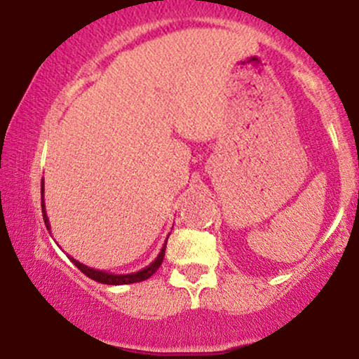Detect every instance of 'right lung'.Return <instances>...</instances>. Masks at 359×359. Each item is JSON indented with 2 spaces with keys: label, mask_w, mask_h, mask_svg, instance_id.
<instances>
[{
  "label": "right lung",
  "mask_w": 359,
  "mask_h": 359,
  "mask_svg": "<svg viewBox=\"0 0 359 359\" xmlns=\"http://www.w3.org/2000/svg\"><path fill=\"white\" fill-rule=\"evenodd\" d=\"M41 194H42V215H43V222H46V227L48 232H50V222H48V217H47V210H46V203H43V180H42V184H41ZM166 242H168V237H166L163 247H161L158 257H156L154 262H151L149 266H145L144 269H139V271L135 273H127V274H114V273H107V271H102V269H95V268H90L86 266V264H83L75 259L70 255H67L68 258H70V262L75 264V266L80 269L83 274H86L88 278L95 279L96 283H101V284H109V286H121V284H132V283H140V281H145V279H149L151 274L156 273V269L160 268V264L163 263V258H165V250H166Z\"/></svg>",
  "instance_id": "right-lung-1"
}]
</instances>
